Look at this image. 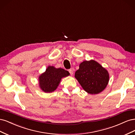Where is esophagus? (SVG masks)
<instances>
[{
	"label": "esophagus",
	"instance_id": "obj_1",
	"mask_svg": "<svg viewBox=\"0 0 135 135\" xmlns=\"http://www.w3.org/2000/svg\"><path fill=\"white\" fill-rule=\"evenodd\" d=\"M69 73H70V75H73V73H74V71H73V69H70V70H69Z\"/></svg>",
	"mask_w": 135,
	"mask_h": 135
}]
</instances>
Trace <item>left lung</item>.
<instances>
[{
    "label": "left lung",
    "instance_id": "8db88e82",
    "mask_svg": "<svg viewBox=\"0 0 135 135\" xmlns=\"http://www.w3.org/2000/svg\"><path fill=\"white\" fill-rule=\"evenodd\" d=\"M75 77L84 90L90 94L103 91L109 80L108 71L93 60L81 62L75 73Z\"/></svg>",
    "mask_w": 135,
    "mask_h": 135
}]
</instances>
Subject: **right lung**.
Instances as JSON below:
<instances>
[{
	"label": "right lung",
	"instance_id": "right-lung-1",
	"mask_svg": "<svg viewBox=\"0 0 135 135\" xmlns=\"http://www.w3.org/2000/svg\"><path fill=\"white\" fill-rule=\"evenodd\" d=\"M69 75V71L62 68L57 69L49 66L46 71L39 77V87L44 92H52L57 88L61 79Z\"/></svg>",
	"mask_w": 135,
	"mask_h": 135
}]
</instances>
